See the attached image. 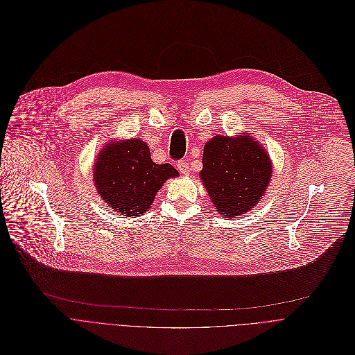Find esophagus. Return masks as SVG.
I'll return each instance as SVG.
<instances>
[{
	"label": "esophagus",
	"mask_w": 355,
	"mask_h": 355,
	"mask_svg": "<svg viewBox=\"0 0 355 355\" xmlns=\"http://www.w3.org/2000/svg\"><path fill=\"white\" fill-rule=\"evenodd\" d=\"M176 168H178V171H179L182 175H189V173H190V166H189V164H187L186 161H179V162L176 164Z\"/></svg>",
	"instance_id": "34e87169"
}]
</instances>
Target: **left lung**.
Here are the masks:
<instances>
[{
    "mask_svg": "<svg viewBox=\"0 0 355 355\" xmlns=\"http://www.w3.org/2000/svg\"><path fill=\"white\" fill-rule=\"evenodd\" d=\"M270 157L252 135H216L204 146L200 178L224 218H238L257 204L272 175Z\"/></svg>",
    "mask_w": 355,
    "mask_h": 355,
    "instance_id": "left-lung-1",
    "label": "left lung"
}]
</instances>
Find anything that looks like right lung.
I'll use <instances>...</instances> for the list:
<instances>
[{"label": "right lung", "mask_w": 355, "mask_h": 355, "mask_svg": "<svg viewBox=\"0 0 355 355\" xmlns=\"http://www.w3.org/2000/svg\"><path fill=\"white\" fill-rule=\"evenodd\" d=\"M179 176L171 164L151 159L148 146L139 138L107 143L94 165V183L117 216L135 218L151 208L157 191L169 178Z\"/></svg>", "instance_id": "add662e5"}]
</instances>
